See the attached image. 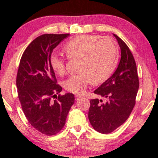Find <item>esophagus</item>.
<instances>
[{
    "instance_id": "esophagus-1",
    "label": "esophagus",
    "mask_w": 158,
    "mask_h": 158,
    "mask_svg": "<svg viewBox=\"0 0 158 158\" xmlns=\"http://www.w3.org/2000/svg\"><path fill=\"white\" fill-rule=\"evenodd\" d=\"M81 98H82V97H81V96H78V95H76V96H75V99H76V101L79 100L80 99H81Z\"/></svg>"
}]
</instances>
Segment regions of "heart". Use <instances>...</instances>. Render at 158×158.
<instances>
[{
	"instance_id": "1",
	"label": "heart",
	"mask_w": 158,
	"mask_h": 158,
	"mask_svg": "<svg viewBox=\"0 0 158 158\" xmlns=\"http://www.w3.org/2000/svg\"><path fill=\"white\" fill-rule=\"evenodd\" d=\"M65 51L71 59H81V73L72 76L64 82L65 89L71 93L81 94L90 84L104 82L109 78L117 65L118 48L109 38L100 39L97 35H82L69 40ZM50 64L56 73H66V58L58 54H52Z\"/></svg>"
}]
</instances>
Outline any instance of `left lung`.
Listing matches in <instances>:
<instances>
[{
	"label": "left lung",
	"mask_w": 158,
	"mask_h": 158,
	"mask_svg": "<svg viewBox=\"0 0 158 158\" xmlns=\"http://www.w3.org/2000/svg\"><path fill=\"white\" fill-rule=\"evenodd\" d=\"M121 50V59L112 76L95 90L104 97L90 100L88 113L89 123L95 130L109 134L127 120L135 106L139 81L136 62L130 48L115 34Z\"/></svg>",
	"instance_id": "obj_1"
}]
</instances>
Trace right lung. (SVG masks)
<instances>
[{"label":"right lung","mask_w":158,"mask_h":158,"mask_svg":"<svg viewBox=\"0 0 158 158\" xmlns=\"http://www.w3.org/2000/svg\"><path fill=\"white\" fill-rule=\"evenodd\" d=\"M64 34H43L33 40L21 58L17 74L18 97L26 118L33 128L45 135H55L65 125L75 97L61 95L50 57L54 49L68 37Z\"/></svg>","instance_id":"1"}]
</instances>
